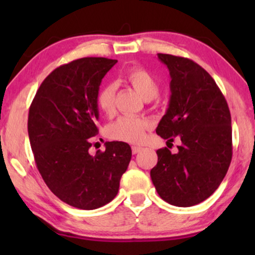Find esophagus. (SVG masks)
Segmentation results:
<instances>
[{
  "label": "esophagus",
  "mask_w": 255,
  "mask_h": 255,
  "mask_svg": "<svg viewBox=\"0 0 255 255\" xmlns=\"http://www.w3.org/2000/svg\"><path fill=\"white\" fill-rule=\"evenodd\" d=\"M140 151H141V147H137V146H133V147H131V152H133V154L139 153Z\"/></svg>",
  "instance_id": "esophagus-1"
}]
</instances>
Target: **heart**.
<instances>
[{
	"mask_svg": "<svg viewBox=\"0 0 255 255\" xmlns=\"http://www.w3.org/2000/svg\"><path fill=\"white\" fill-rule=\"evenodd\" d=\"M125 78L127 83L146 101L153 99L159 92V85L156 78L141 67H133L128 69ZM115 85L107 84L99 90L97 95L98 108L107 116H113L115 113ZM150 128L151 124L147 120L125 116L110 126L108 129V135L116 141L140 145L144 142L146 133L150 130Z\"/></svg>",
	"mask_w": 255,
	"mask_h": 255,
	"instance_id": "b5f03b06",
	"label": "heart"
}]
</instances>
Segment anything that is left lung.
<instances>
[{
    "label": "left lung",
    "instance_id": "1",
    "mask_svg": "<svg viewBox=\"0 0 255 255\" xmlns=\"http://www.w3.org/2000/svg\"><path fill=\"white\" fill-rule=\"evenodd\" d=\"M170 74V99L156 133L181 140L177 153L157 150L151 178L166 203L189 207L206 200L229 169L231 116L223 93L203 67L189 58L158 54Z\"/></svg>",
    "mask_w": 255,
    "mask_h": 255
}]
</instances>
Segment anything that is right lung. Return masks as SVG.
<instances>
[{
    "label": "right lung",
    "instance_id": "obj_1",
    "mask_svg": "<svg viewBox=\"0 0 255 255\" xmlns=\"http://www.w3.org/2000/svg\"><path fill=\"white\" fill-rule=\"evenodd\" d=\"M118 61L84 57L60 66L38 89L28 111V137L44 182L63 203L95 210L118 194L131 148L108 141L95 156L89 150L98 133L97 95L102 79Z\"/></svg>",
    "mask_w": 255,
    "mask_h": 255
}]
</instances>
